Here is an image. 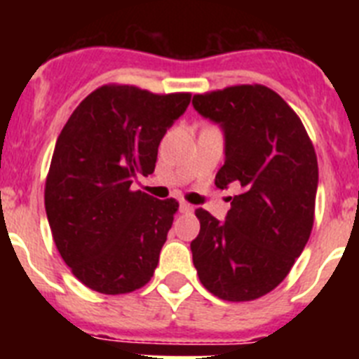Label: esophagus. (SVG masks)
<instances>
[{
    "mask_svg": "<svg viewBox=\"0 0 359 359\" xmlns=\"http://www.w3.org/2000/svg\"><path fill=\"white\" fill-rule=\"evenodd\" d=\"M180 210H182L183 214H190V212L194 210V207H192V205H190V203L182 201V203H180Z\"/></svg>",
    "mask_w": 359,
    "mask_h": 359,
    "instance_id": "esophagus-1",
    "label": "esophagus"
}]
</instances>
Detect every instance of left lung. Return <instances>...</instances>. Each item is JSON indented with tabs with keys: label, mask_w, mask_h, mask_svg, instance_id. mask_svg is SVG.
Returning a JSON list of instances; mask_svg holds the SVG:
<instances>
[{
	"label": "left lung",
	"mask_w": 359,
	"mask_h": 359,
	"mask_svg": "<svg viewBox=\"0 0 359 359\" xmlns=\"http://www.w3.org/2000/svg\"><path fill=\"white\" fill-rule=\"evenodd\" d=\"M192 104L224 131L226 160L215 187H241L223 223L196 210L201 228L190 243L192 261L212 294L250 302L287 277L309 241L318 187L315 147L297 113L262 84L194 95Z\"/></svg>",
	"instance_id": "1"
}]
</instances>
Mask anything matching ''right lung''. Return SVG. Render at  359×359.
<instances>
[{
  "label": "right lung",
  "instance_id": "obj_1",
  "mask_svg": "<svg viewBox=\"0 0 359 359\" xmlns=\"http://www.w3.org/2000/svg\"><path fill=\"white\" fill-rule=\"evenodd\" d=\"M190 93L104 84L73 111L44 185L53 243L90 290L126 294L151 280L180 203L133 190L154 172L158 145Z\"/></svg>",
  "mask_w": 359,
  "mask_h": 359
}]
</instances>
